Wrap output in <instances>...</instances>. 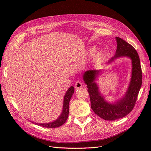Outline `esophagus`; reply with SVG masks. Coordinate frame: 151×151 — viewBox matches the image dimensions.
I'll list each match as a JSON object with an SVG mask.
<instances>
[{"mask_svg": "<svg viewBox=\"0 0 151 151\" xmlns=\"http://www.w3.org/2000/svg\"><path fill=\"white\" fill-rule=\"evenodd\" d=\"M82 86H83V83H82L81 82L79 81H77L76 84H75V88H77V89H79V88H81Z\"/></svg>", "mask_w": 151, "mask_h": 151, "instance_id": "esophagus-1", "label": "esophagus"}]
</instances>
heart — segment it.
I'll return each instance as SVG.
<instances>
[{"label": "heart", "instance_id": "heart-1", "mask_svg": "<svg viewBox=\"0 0 151 151\" xmlns=\"http://www.w3.org/2000/svg\"><path fill=\"white\" fill-rule=\"evenodd\" d=\"M95 51V48H91V50H90V52L91 53H94V52ZM99 55V53H98V56Z\"/></svg>", "mask_w": 151, "mask_h": 151}]
</instances>
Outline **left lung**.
<instances>
[{"instance_id":"obj_1","label":"left lung","mask_w":151,"mask_h":151,"mask_svg":"<svg viewBox=\"0 0 151 151\" xmlns=\"http://www.w3.org/2000/svg\"><path fill=\"white\" fill-rule=\"evenodd\" d=\"M117 48L115 56L108 61L112 62L115 59L121 57H129L132 60V71L130 85L125 96L114 104L105 101L100 94L98 86L94 81L101 72L100 70H89L83 76L89 94L91 106L98 116L105 120H115L127 116L134 109L142 86V74L140 58L136 50L125 40L116 37Z\"/></svg>"}]
</instances>
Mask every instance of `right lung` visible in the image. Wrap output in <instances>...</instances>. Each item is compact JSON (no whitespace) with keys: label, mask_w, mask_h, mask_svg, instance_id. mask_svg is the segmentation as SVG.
<instances>
[{"label":"right lung","mask_w":151,"mask_h":151,"mask_svg":"<svg viewBox=\"0 0 151 151\" xmlns=\"http://www.w3.org/2000/svg\"><path fill=\"white\" fill-rule=\"evenodd\" d=\"M74 88L73 86H71L69 88L65 93L63 99V110L61 115L59 116L57 120L54 121L53 122H50L48 123H35V124L40 125L41 127H45V128H57L63 125L66 120H67V118L68 116V112H69V108H68V104L72 98V94H74Z\"/></svg>","instance_id":"right-lung-1"}]
</instances>
